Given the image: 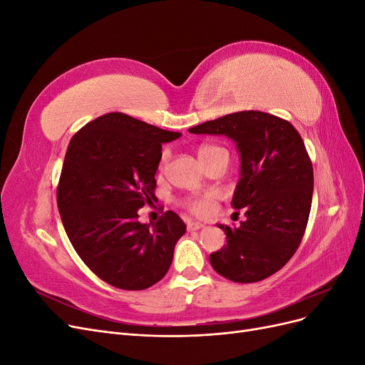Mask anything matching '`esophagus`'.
<instances>
[{
    "label": "esophagus",
    "instance_id": "1",
    "mask_svg": "<svg viewBox=\"0 0 365 365\" xmlns=\"http://www.w3.org/2000/svg\"><path fill=\"white\" fill-rule=\"evenodd\" d=\"M202 227H204V224H201V222H196V220H187V230H189V231L201 230Z\"/></svg>",
    "mask_w": 365,
    "mask_h": 365
}]
</instances>
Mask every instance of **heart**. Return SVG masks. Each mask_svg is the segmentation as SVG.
Returning <instances> with one entry per match:
<instances>
[{"instance_id": "b5f03b06", "label": "heart", "mask_w": 365, "mask_h": 365, "mask_svg": "<svg viewBox=\"0 0 365 365\" xmlns=\"http://www.w3.org/2000/svg\"><path fill=\"white\" fill-rule=\"evenodd\" d=\"M219 150H224V149H220L217 146L205 145V146H201L200 149H197V157H200L201 163H204L210 155H212V153L219 152ZM165 160H168V155L164 153L161 158V165H164ZM215 202H216V196L210 193V195H205L201 197H193V200H189L185 202V207L189 208L190 213H193L196 216H207L213 212Z\"/></svg>"}]
</instances>
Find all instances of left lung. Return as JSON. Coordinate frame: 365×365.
Segmentation results:
<instances>
[{"instance_id": "1", "label": "left lung", "mask_w": 365, "mask_h": 365, "mask_svg": "<svg viewBox=\"0 0 365 365\" xmlns=\"http://www.w3.org/2000/svg\"><path fill=\"white\" fill-rule=\"evenodd\" d=\"M225 135L240 153V180L231 205L244 210L237 227L219 224L227 245L210 254L222 277L254 283L282 269L303 239L312 205L314 169L303 138L288 120L240 111L190 128Z\"/></svg>"}]
</instances>
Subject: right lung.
I'll return each instance as SVG.
<instances>
[{"mask_svg":"<svg viewBox=\"0 0 365 365\" xmlns=\"http://www.w3.org/2000/svg\"><path fill=\"white\" fill-rule=\"evenodd\" d=\"M123 113H109L73 135L58 184V208L67 236L98 279L141 291L169 271L185 224L175 212L138 222L155 201L163 143L180 138Z\"/></svg>","mask_w":365,"mask_h":365,"instance_id":"add662e5","label":"right lung"}]
</instances>
